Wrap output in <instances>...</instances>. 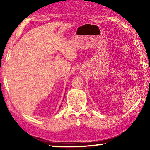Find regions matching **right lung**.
<instances>
[{
    "label": "right lung",
    "mask_w": 150,
    "mask_h": 150,
    "mask_svg": "<svg viewBox=\"0 0 150 150\" xmlns=\"http://www.w3.org/2000/svg\"><path fill=\"white\" fill-rule=\"evenodd\" d=\"M61 106H60V107H61Z\"/></svg>",
    "instance_id": "1"
}]
</instances>
